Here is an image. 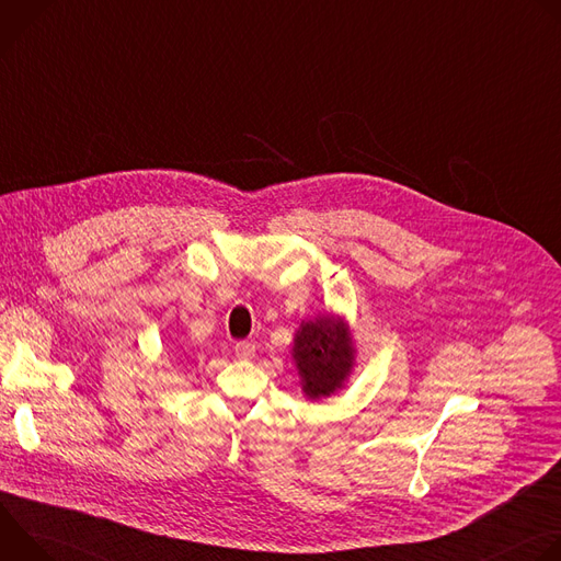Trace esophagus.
<instances>
[{
  "label": "esophagus",
  "instance_id": "1",
  "mask_svg": "<svg viewBox=\"0 0 561 561\" xmlns=\"http://www.w3.org/2000/svg\"><path fill=\"white\" fill-rule=\"evenodd\" d=\"M232 351H234V357H239V359H253L255 357V344H251V342H237L232 346Z\"/></svg>",
  "mask_w": 561,
  "mask_h": 561
}]
</instances>
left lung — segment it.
<instances>
[{"label": "left lung", "mask_w": 561, "mask_h": 561, "mask_svg": "<svg viewBox=\"0 0 561 561\" xmlns=\"http://www.w3.org/2000/svg\"><path fill=\"white\" fill-rule=\"evenodd\" d=\"M293 355L301 375L304 392L310 399L335 392L353 368V344L344 322L319 317L301 324L295 337Z\"/></svg>", "instance_id": "left-lung-1"}]
</instances>
